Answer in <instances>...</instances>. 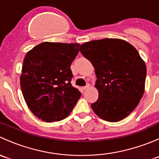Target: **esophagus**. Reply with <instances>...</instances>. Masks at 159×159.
<instances>
[{
  "label": "esophagus",
  "mask_w": 159,
  "mask_h": 159,
  "mask_svg": "<svg viewBox=\"0 0 159 159\" xmlns=\"http://www.w3.org/2000/svg\"><path fill=\"white\" fill-rule=\"evenodd\" d=\"M89 87H90V84H88L87 85L84 86V87H82V88H81V89H82V90H84V91H85V90H87L88 89H89Z\"/></svg>",
  "instance_id": "34e87169"
}]
</instances>
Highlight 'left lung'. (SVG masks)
<instances>
[{
    "mask_svg": "<svg viewBox=\"0 0 159 159\" xmlns=\"http://www.w3.org/2000/svg\"><path fill=\"white\" fill-rule=\"evenodd\" d=\"M79 51L91 61L97 80L98 99L91 104L94 113L116 122L137 107L145 91L146 66L134 46L116 38L86 42Z\"/></svg>",
    "mask_w": 159,
    "mask_h": 159,
    "instance_id": "1",
    "label": "left lung"
}]
</instances>
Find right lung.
Listing matches in <instances>:
<instances>
[{
  "label": "right lung",
  "instance_id": "right-lung-1",
  "mask_svg": "<svg viewBox=\"0 0 159 159\" xmlns=\"http://www.w3.org/2000/svg\"><path fill=\"white\" fill-rule=\"evenodd\" d=\"M79 44L43 42L27 53L20 83L25 102L39 119L58 121L69 115L81 94L70 84V67Z\"/></svg>",
  "mask_w": 159,
  "mask_h": 159
}]
</instances>
